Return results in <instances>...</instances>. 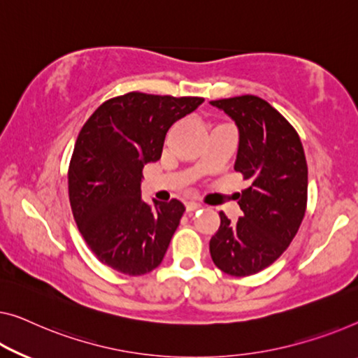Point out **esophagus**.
<instances>
[{"label":"esophagus","mask_w":358,"mask_h":358,"mask_svg":"<svg viewBox=\"0 0 358 358\" xmlns=\"http://www.w3.org/2000/svg\"><path fill=\"white\" fill-rule=\"evenodd\" d=\"M185 206H186V210H188V212L201 209V204H199V202H196V201H188Z\"/></svg>","instance_id":"esophagus-1"}]
</instances>
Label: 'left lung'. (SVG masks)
<instances>
[{
  "instance_id": "obj_1",
  "label": "left lung",
  "mask_w": 358,
  "mask_h": 358,
  "mask_svg": "<svg viewBox=\"0 0 358 358\" xmlns=\"http://www.w3.org/2000/svg\"><path fill=\"white\" fill-rule=\"evenodd\" d=\"M239 128L234 170L249 181L238 194L243 215L231 222L220 212L210 238V257L231 276L259 273L281 257L307 209L308 170L296 128L273 106L254 94L210 101Z\"/></svg>"
}]
</instances>
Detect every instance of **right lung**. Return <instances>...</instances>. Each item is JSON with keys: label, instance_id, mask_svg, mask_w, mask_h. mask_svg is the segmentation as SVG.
I'll return each mask as SVG.
<instances>
[{"label": "right lung", "instance_id": "add662e5", "mask_svg": "<svg viewBox=\"0 0 358 358\" xmlns=\"http://www.w3.org/2000/svg\"><path fill=\"white\" fill-rule=\"evenodd\" d=\"M202 101L131 92L104 101L85 122L69 164V201L101 264L130 276L161 265L185 206L143 202V167L161 159L169 128Z\"/></svg>", "mask_w": 358, "mask_h": 358}]
</instances>
